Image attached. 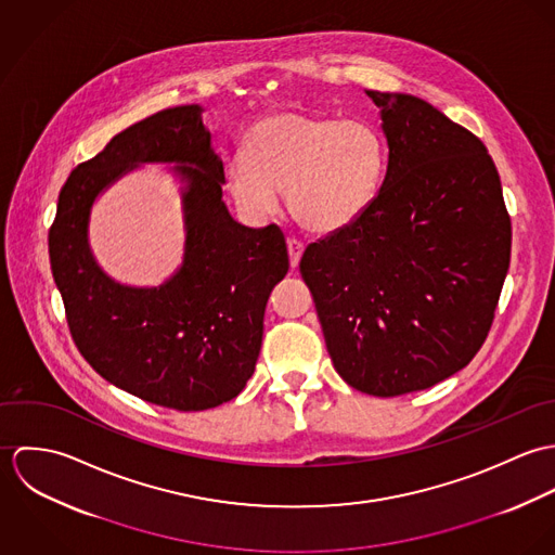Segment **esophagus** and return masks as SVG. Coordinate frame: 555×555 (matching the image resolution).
<instances>
[{
  "mask_svg": "<svg viewBox=\"0 0 555 555\" xmlns=\"http://www.w3.org/2000/svg\"><path fill=\"white\" fill-rule=\"evenodd\" d=\"M286 243H288L291 264H293V267H297V264H299V258H301V254H304V247H306V245H304V243H301L299 238L295 237H288V241H286Z\"/></svg>",
  "mask_w": 555,
  "mask_h": 555,
  "instance_id": "1",
  "label": "esophagus"
}]
</instances>
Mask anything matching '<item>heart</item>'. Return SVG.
<instances>
[{
  "label": "heart",
  "instance_id": "obj_1",
  "mask_svg": "<svg viewBox=\"0 0 555 555\" xmlns=\"http://www.w3.org/2000/svg\"><path fill=\"white\" fill-rule=\"evenodd\" d=\"M387 170L380 132L361 119L337 121L304 111L258 119L224 168L243 211L271 216L286 192L295 220L320 235L354 224L378 198Z\"/></svg>",
  "mask_w": 555,
  "mask_h": 555
}]
</instances>
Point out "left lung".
I'll return each instance as SVG.
<instances>
[{
	"label": "left lung",
	"instance_id": "obj_1",
	"mask_svg": "<svg viewBox=\"0 0 555 555\" xmlns=\"http://www.w3.org/2000/svg\"><path fill=\"white\" fill-rule=\"evenodd\" d=\"M389 166L376 203L310 243L299 271L337 374L396 397L464 370L493 324L511 262V216L480 139L405 93L365 89Z\"/></svg>",
	"mask_w": 555,
	"mask_h": 555
}]
</instances>
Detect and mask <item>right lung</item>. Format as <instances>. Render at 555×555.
<instances>
[{"instance_id": "obj_1", "label": "right lung", "mask_w": 555, "mask_h": 555, "mask_svg": "<svg viewBox=\"0 0 555 555\" xmlns=\"http://www.w3.org/2000/svg\"><path fill=\"white\" fill-rule=\"evenodd\" d=\"M201 111L164 108L113 137L70 172L49 231L51 271L82 359L111 385L181 412L243 391L258 361L267 299L288 273L280 227L251 231L229 216L224 166ZM139 160H183L178 169L189 181L184 267L159 289L115 285L86 245L92 198Z\"/></svg>"}]
</instances>
